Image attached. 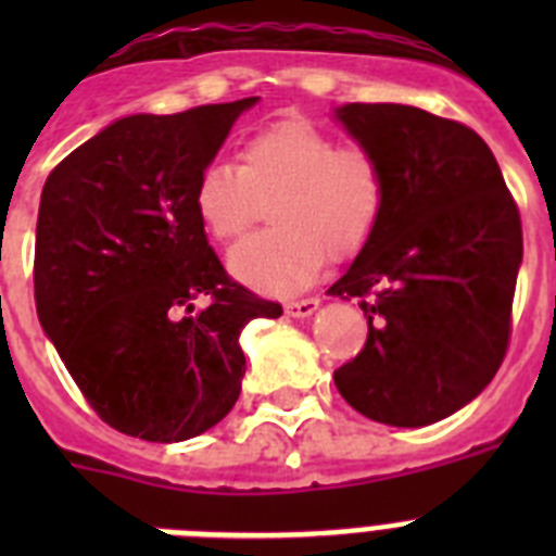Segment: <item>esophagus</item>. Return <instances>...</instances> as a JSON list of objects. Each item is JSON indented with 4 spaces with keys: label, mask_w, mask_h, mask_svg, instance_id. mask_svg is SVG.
I'll use <instances>...</instances> for the list:
<instances>
[{
    "label": "esophagus",
    "mask_w": 556,
    "mask_h": 556,
    "mask_svg": "<svg viewBox=\"0 0 556 556\" xmlns=\"http://www.w3.org/2000/svg\"><path fill=\"white\" fill-rule=\"evenodd\" d=\"M320 308V301L317 298H306V301H292L287 303L289 317H312L314 312Z\"/></svg>",
    "instance_id": "obj_1"
}]
</instances>
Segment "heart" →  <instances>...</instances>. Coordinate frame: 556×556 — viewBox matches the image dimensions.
I'll return each mask as SVG.
<instances>
[{"label":"heart","instance_id":"heart-1","mask_svg":"<svg viewBox=\"0 0 556 556\" xmlns=\"http://www.w3.org/2000/svg\"><path fill=\"white\" fill-rule=\"evenodd\" d=\"M244 164L211 161L194 180V211L219 242L242 236L269 205L273 230L236 244L228 269L262 294L306 289L333 255H353L370 242L387 203L384 169L362 147H339L312 122L287 119L244 144Z\"/></svg>","mask_w":556,"mask_h":556}]
</instances>
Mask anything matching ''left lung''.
<instances>
[{
    "instance_id": "1",
    "label": "left lung",
    "mask_w": 556,
    "mask_h": 556,
    "mask_svg": "<svg viewBox=\"0 0 556 556\" xmlns=\"http://www.w3.org/2000/svg\"><path fill=\"white\" fill-rule=\"evenodd\" d=\"M384 169L370 242L328 289L362 298L367 342L333 372L376 424L420 429L493 381L509 345L523 258L520 214L479 132L424 108L348 102L333 111Z\"/></svg>"
}]
</instances>
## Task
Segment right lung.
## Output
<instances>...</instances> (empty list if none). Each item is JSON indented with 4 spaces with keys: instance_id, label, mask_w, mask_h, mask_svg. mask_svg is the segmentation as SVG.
I'll use <instances>...</instances> for the list:
<instances>
[{
    "instance_id": "obj_1",
    "label": "right lung",
    "mask_w": 556,
    "mask_h": 556,
    "mask_svg": "<svg viewBox=\"0 0 556 556\" xmlns=\"http://www.w3.org/2000/svg\"><path fill=\"white\" fill-rule=\"evenodd\" d=\"M258 97L102 127L49 172L36 228L43 333L91 409L122 434L180 443L242 392L239 333L283 308L230 281L194 180ZM205 296L210 306L193 312Z\"/></svg>"
}]
</instances>
